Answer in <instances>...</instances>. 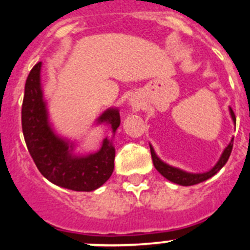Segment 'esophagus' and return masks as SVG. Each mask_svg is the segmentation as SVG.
Listing matches in <instances>:
<instances>
[{"mask_svg": "<svg viewBox=\"0 0 250 250\" xmlns=\"http://www.w3.org/2000/svg\"><path fill=\"white\" fill-rule=\"evenodd\" d=\"M130 105H131L132 109H139V107H140V105H139V103H138V101H135V100H131V101H130Z\"/></svg>", "mask_w": 250, "mask_h": 250, "instance_id": "34e87169", "label": "esophagus"}]
</instances>
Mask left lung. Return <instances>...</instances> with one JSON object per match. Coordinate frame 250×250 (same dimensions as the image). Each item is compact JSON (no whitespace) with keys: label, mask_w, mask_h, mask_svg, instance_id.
I'll return each instance as SVG.
<instances>
[{"label":"left lung","mask_w":250,"mask_h":250,"mask_svg":"<svg viewBox=\"0 0 250 250\" xmlns=\"http://www.w3.org/2000/svg\"><path fill=\"white\" fill-rule=\"evenodd\" d=\"M229 114H230L233 123L235 124L237 119H235V115H234L231 107H229ZM233 141L234 138H231L228 146L225 147L224 151L222 152V155H220L218 163H216L210 170L205 171V173H188L185 170H182L179 169V167H171V165L167 164V163H164V161L161 160V159L156 155L155 150H154L151 144H150V151H151V158L152 163H154V167H155V169L158 170L161 175L164 176V178H167V180H170V182L175 183V184L183 185V187H190V185H195L199 184V183L205 182V180H208L209 178L214 176L225 164H227V161H228L229 156H230L231 149H233Z\"/></svg>","instance_id":"1"}]
</instances>
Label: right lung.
<instances>
[{"mask_svg": "<svg viewBox=\"0 0 250 250\" xmlns=\"http://www.w3.org/2000/svg\"><path fill=\"white\" fill-rule=\"evenodd\" d=\"M41 67L42 62H37L28 74L22 104V131L30 155L40 173L52 184L75 191L95 190L114 171L112 139H104L98 151H75L76 143L60 136L51 125L41 85ZM101 124L110 126L114 136L120 125L118 107L104 111L96 120V125Z\"/></svg>", "mask_w": 250, "mask_h": 250, "instance_id": "add662e5", "label": "right lung"}]
</instances>
